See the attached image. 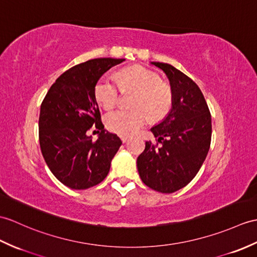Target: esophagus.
I'll use <instances>...</instances> for the list:
<instances>
[{
	"instance_id": "obj_1",
	"label": "esophagus",
	"mask_w": 257,
	"mask_h": 257,
	"mask_svg": "<svg viewBox=\"0 0 257 257\" xmlns=\"http://www.w3.org/2000/svg\"><path fill=\"white\" fill-rule=\"evenodd\" d=\"M120 139H121V141L124 143V142H127V141H128V139H129V138H128L127 136H121V137H120Z\"/></svg>"
}]
</instances>
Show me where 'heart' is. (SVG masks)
<instances>
[{"mask_svg": "<svg viewBox=\"0 0 257 257\" xmlns=\"http://www.w3.org/2000/svg\"><path fill=\"white\" fill-rule=\"evenodd\" d=\"M122 92L135 91V109H119L105 117L106 127L120 136H131L149 121L164 118L173 103L171 87L162 82L158 73L141 65H134L118 73L117 82L109 77H100L94 87L95 98L105 109H111L119 103Z\"/></svg>", "mask_w": 257, "mask_h": 257, "instance_id": "b5f03b06", "label": "heart"}]
</instances>
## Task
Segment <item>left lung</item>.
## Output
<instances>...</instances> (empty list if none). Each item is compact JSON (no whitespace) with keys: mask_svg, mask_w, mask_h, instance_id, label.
<instances>
[{"mask_svg":"<svg viewBox=\"0 0 257 257\" xmlns=\"http://www.w3.org/2000/svg\"><path fill=\"white\" fill-rule=\"evenodd\" d=\"M151 63L168 75L173 103L168 117L151 128L157 143L146 142L137 168L148 187L171 194L186 186L204 163L211 142V115L190 77L169 63Z\"/></svg>","mask_w":257,"mask_h":257,"instance_id":"left-lung-1","label":"left lung"}]
</instances>
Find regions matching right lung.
<instances>
[{"label": "right lung", "mask_w": 257, "mask_h": 257, "mask_svg": "<svg viewBox=\"0 0 257 257\" xmlns=\"http://www.w3.org/2000/svg\"><path fill=\"white\" fill-rule=\"evenodd\" d=\"M124 59L97 58L76 64L53 83L40 106L39 143L48 168L72 189H87L107 176L121 140L104 129L94 87ZM100 137L93 142L88 130Z\"/></svg>", "instance_id": "add662e5"}]
</instances>
